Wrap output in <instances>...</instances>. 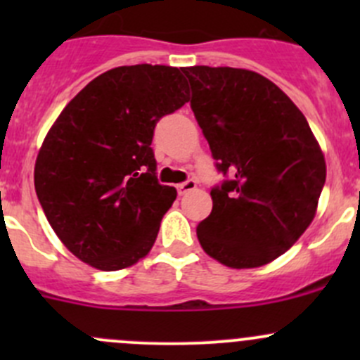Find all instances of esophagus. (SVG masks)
<instances>
[{
    "label": "esophagus",
    "mask_w": 360,
    "mask_h": 360,
    "mask_svg": "<svg viewBox=\"0 0 360 360\" xmlns=\"http://www.w3.org/2000/svg\"><path fill=\"white\" fill-rule=\"evenodd\" d=\"M195 188H197V181L195 179H188V181H184V183L177 184V191H179V195L188 193V191L195 190Z\"/></svg>",
    "instance_id": "obj_1"
}]
</instances>
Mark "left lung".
I'll use <instances>...</instances> for the list:
<instances>
[{
	"mask_svg": "<svg viewBox=\"0 0 360 360\" xmlns=\"http://www.w3.org/2000/svg\"><path fill=\"white\" fill-rule=\"evenodd\" d=\"M191 110L217 172L212 212L197 226L209 256L256 268L284 254L310 226L326 183V162L296 104L248 69L191 66Z\"/></svg>",
	"mask_w": 360,
	"mask_h": 360,
	"instance_id": "8db88e82",
	"label": "left lung"
}]
</instances>
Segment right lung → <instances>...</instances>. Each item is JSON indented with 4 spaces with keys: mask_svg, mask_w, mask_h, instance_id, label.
I'll list each match as a JSON object with an SVG mask.
<instances>
[{
    "mask_svg": "<svg viewBox=\"0 0 360 360\" xmlns=\"http://www.w3.org/2000/svg\"><path fill=\"white\" fill-rule=\"evenodd\" d=\"M186 103L177 68H115L92 79L46 134L36 195L57 237L83 263L122 270L153 248L177 191L158 183L151 141L158 120Z\"/></svg>",
    "mask_w": 360,
    "mask_h": 360,
    "instance_id": "add662e5",
    "label": "right lung"
}]
</instances>
